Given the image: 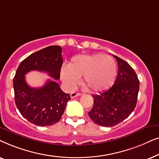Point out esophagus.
Segmentation results:
<instances>
[{
	"label": "esophagus",
	"instance_id": "1",
	"mask_svg": "<svg viewBox=\"0 0 159 159\" xmlns=\"http://www.w3.org/2000/svg\"><path fill=\"white\" fill-rule=\"evenodd\" d=\"M82 94L80 93H76V92H72L70 94V97L71 98H75V97H77V96H80V95H81Z\"/></svg>",
	"mask_w": 159,
	"mask_h": 159
}]
</instances>
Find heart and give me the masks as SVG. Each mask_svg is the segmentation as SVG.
Segmentation results:
<instances>
[{
    "mask_svg": "<svg viewBox=\"0 0 159 159\" xmlns=\"http://www.w3.org/2000/svg\"><path fill=\"white\" fill-rule=\"evenodd\" d=\"M117 67L111 56L102 54L78 55L71 58L61 77L69 88L77 85L82 77V84L90 92H101L109 88L116 77Z\"/></svg>",
    "mask_w": 159,
    "mask_h": 159,
    "instance_id": "1",
    "label": "heart"
}]
</instances>
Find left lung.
<instances>
[{
    "label": "left lung",
    "mask_w": 159,
    "mask_h": 159,
    "mask_svg": "<svg viewBox=\"0 0 159 159\" xmlns=\"http://www.w3.org/2000/svg\"><path fill=\"white\" fill-rule=\"evenodd\" d=\"M118 63V74L114 85L108 90L93 95V107L88 112L97 125L111 127L127 119L135 108L139 81L135 71L121 58L114 56Z\"/></svg>",
    "instance_id": "obj_1"
}]
</instances>
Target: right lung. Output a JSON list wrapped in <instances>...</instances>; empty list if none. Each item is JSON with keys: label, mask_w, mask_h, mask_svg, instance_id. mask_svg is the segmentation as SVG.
<instances>
[{"label": "right lung", "mask_w": 159, "mask_h": 159, "mask_svg": "<svg viewBox=\"0 0 159 159\" xmlns=\"http://www.w3.org/2000/svg\"><path fill=\"white\" fill-rule=\"evenodd\" d=\"M61 49L58 45H51L31 54L21 62L13 80L14 100L19 112L30 122L40 127L60 121L70 94L63 92L55 80H48L41 88H31L25 76L30 71H39L59 80Z\"/></svg>", "instance_id": "add662e5"}]
</instances>
